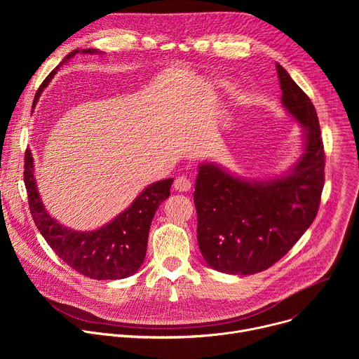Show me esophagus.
Masks as SVG:
<instances>
[{
  "label": "esophagus",
  "instance_id": "1",
  "mask_svg": "<svg viewBox=\"0 0 359 359\" xmlns=\"http://www.w3.org/2000/svg\"><path fill=\"white\" fill-rule=\"evenodd\" d=\"M173 187L177 191H189L191 189V182L187 177L180 176V177H176V180L173 183Z\"/></svg>",
  "mask_w": 359,
  "mask_h": 359
}]
</instances>
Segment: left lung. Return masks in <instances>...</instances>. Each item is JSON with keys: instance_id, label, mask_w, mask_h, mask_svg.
<instances>
[{"instance_id": "1", "label": "left lung", "mask_w": 359, "mask_h": 359, "mask_svg": "<svg viewBox=\"0 0 359 359\" xmlns=\"http://www.w3.org/2000/svg\"><path fill=\"white\" fill-rule=\"evenodd\" d=\"M283 107L302 125L304 155L290 175L247 182L213 163L198 168L194 186L197 241L206 263L227 274L267 270L309 229L321 203L325 151L311 99L277 64Z\"/></svg>"}]
</instances>
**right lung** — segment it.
I'll list each match as a JSON object with an SVG mask.
<instances>
[{
    "mask_svg": "<svg viewBox=\"0 0 359 359\" xmlns=\"http://www.w3.org/2000/svg\"><path fill=\"white\" fill-rule=\"evenodd\" d=\"M78 53L79 49L72 50L61 64L75 57ZM82 53L93 54L96 50L83 49ZM57 69H60V67L41 83L34 99V105ZM32 162L31 150L27 149L24 182L31 216L36 229L58 257L79 274L93 280H121L135 274L144 260L153 216L161 204L170 196L173 179L150 184L111 223L97 230L82 233L61 226L46 213L36 190Z\"/></svg>",
    "mask_w": 359,
    "mask_h": 359,
    "instance_id": "obj_1",
    "label": "right lung"
}]
</instances>
